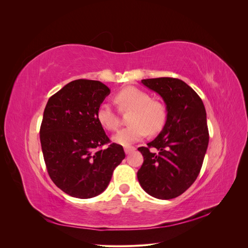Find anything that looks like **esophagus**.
Returning a JSON list of instances; mask_svg holds the SVG:
<instances>
[{
    "label": "esophagus",
    "instance_id": "obj_1",
    "mask_svg": "<svg viewBox=\"0 0 248 248\" xmlns=\"http://www.w3.org/2000/svg\"><path fill=\"white\" fill-rule=\"evenodd\" d=\"M134 150H136V148L131 147V146H125V147H124V151H125L126 154L131 153L132 151H134Z\"/></svg>",
    "mask_w": 248,
    "mask_h": 248
}]
</instances>
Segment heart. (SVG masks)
Returning a JSON list of instances; mask_svg holds the SVG:
<instances>
[{
	"instance_id": "1",
	"label": "heart",
	"mask_w": 248,
	"mask_h": 248,
	"mask_svg": "<svg viewBox=\"0 0 248 248\" xmlns=\"http://www.w3.org/2000/svg\"><path fill=\"white\" fill-rule=\"evenodd\" d=\"M115 100L120 110L131 109L128 116L129 126L112 138L115 142L129 146L142 138L158 133L166 125L168 110L160 101L152 100L151 96L136 87H126L117 93ZM97 121L108 130L115 131L120 126V118L109 103H101L96 111Z\"/></svg>"
}]
</instances>
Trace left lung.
Returning <instances> with one entry per match:
<instances>
[{
  "label": "left lung",
  "instance_id": "obj_1",
  "mask_svg": "<svg viewBox=\"0 0 248 248\" xmlns=\"http://www.w3.org/2000/svg\"><path fill=\"white\" fill-rule=\"evenodd\" d=\"M141 84L162 97L168 118L157 138L139 148L144 162L138 179L150 196L170 200L188 189L200 174L209 142L206 109L181 79L147 78Z\"/></svg>",
  "mask_w": 248,
  "mask_h": 248
}]
</instances>
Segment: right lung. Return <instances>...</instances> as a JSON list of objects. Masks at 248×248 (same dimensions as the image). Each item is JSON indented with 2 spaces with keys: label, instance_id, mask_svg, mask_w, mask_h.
I'll return each mask as SVG.
<instances>
[{
  "label": "right lung",
  "instance_id": "right-lung-1",
  "mask_svg": "<svg viewBox=\"0 0 248 248\" xmlns=\"http://www.w3.org/2000/svg\"><path fill=\"white\" fill-rule=\"evenodd\" d=\"M110 93L101 81H70L48 99L40 141L50 179L73 198L90 199L108 187L112 171L125 158L121 145L110 141L96 111Z\"/></svg>",
  "mask_w": 248,
  "mask_h": 248
}]
</instances>
